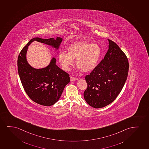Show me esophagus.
<instances>
[{"mask_svg": "<svg viewBox=\"0 0 149 149\" xmlns=\"http://www.w3.org/2000/svg\"><path fill=\"white\" fill-rule=\"evenodd\" d=\"M70 80H71V81H75L76 80H77V78L71 76L70 77Z\"/></svg>", "mask_w": 149, "mask_h": 149, "instance_id": "obj_1", "label": "esophagus"}]
</instances>
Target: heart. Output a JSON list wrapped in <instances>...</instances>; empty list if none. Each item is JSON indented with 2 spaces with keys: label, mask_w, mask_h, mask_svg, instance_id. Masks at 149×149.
I'll list each match as a JSON object with an SVG mask.
<instances>
[{
  "label": "heart",
  "mask_w": 149,
  "mask_h": 149,
  "mask_svg": "<svg viewBox=\"0 0 149 149\" xmlns=\"http://www.w3.org/2000/svg\"><path fill=\"white\" fill-rule=\"evenodd\" d=\"M102 49L99 45L82 41L71 45L67 53L60 52L58 61L63 69L69 71L76 59L78 68L84 72L91 71L96 68L101 58Z\"/></svg>",
  "instance_id": "heart-1"
}]
</instances>
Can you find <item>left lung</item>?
<instances>
[{
	"label": "left lung",
	"instance_id": "obj_1",
	"mask_svg": "<svg viewBox=\"0 0 149 149\" xmlns=\"http://www.w3.org/2000/svg\"><path fill=\"white\" fill-rule=\"evenodd\" d=\"M108 41V50L104 58L85 77L87 87L84 97L95 108L104 107L113 102L122 91L127 78V56L116 43Z\"/></svg>",
	"mask_w": 149,
	"mask_h": 149
}]
</instances>
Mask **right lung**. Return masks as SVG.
Listing matches in <instances>:
<instances>
[{
  "label": "right lung",
  "mask_w": 149,
  "mask_h": 149,
  "mask_svg": "<svg viewBox=\"0 0 149 149\" xmlns=\"http://www.w3.org/2000/svg\"><path fill=\"white\" fill-rule=\"evenodd\" d=\"M36 41L58 48L62 38L44 39L33 38L24 47L17 58V70L22 84L29 97L38 104L50 106L57 102L64 88L70 81L67 72L56 66L54 58L47 67L36 69L29 65L26 60L28 47Z\"/></svg>",
  "instance_id": "obj_1"
}]
</instances>
